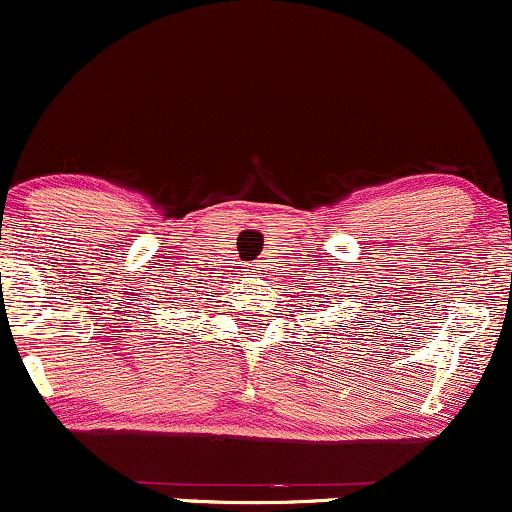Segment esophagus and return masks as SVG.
<instances>
[{"label":"esophagus","instance_id":"obj_1","mask_svg":"<svg viewBox=\"0 0 512 512\" xmlns=\"http://www.w3.org/2000/svg\"><path fill=\"white\" fill-rule=\"evenodd\" d=\"M250 272H255V265H252V269H250Z\"/></svg>","mask_w":512,"mask_h":512}]
</instances>
